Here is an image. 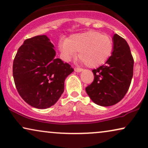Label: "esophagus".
<instances>
[{
    "mask_svg": "<svg viewBox=\"0 0 148 148\" xmlns=\"http://www.w3.org/2000/svg\"><path fill=\"white\" fill-rule=\"evenodd\" d=\"M74 70H75V72H82V71H83V69H81V68H78V67H75L74 69Z\"/></svg>",
    "mask_w": 148,
    "mask_h": 148,
    "instance_id": "34e87169",
    "label": "esophagus"
}]
</instances>
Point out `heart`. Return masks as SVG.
Wrapping results in <instances>:
<instances>
[{
	"label": "heart",
	"mask_w": 148,
	"mask_h": 148,
	"mask_svg": "<svg viewBox=\"0 0 148 148\" xmlns=\"http://www.w3.org/2000/svg\"><path fill=\"white\" fill-rule=\"evenodd\" d=\"M113 48L112 38L96 31L73 34L59 45L64 60L69 61L75 57L77 52H79L81 61L90 68L104 64L112 54Z\"/></svg>",
	"instance_id": "obj_1"
}]
</instances>
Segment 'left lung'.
<instances>
[{
	"label": "left lung",
	"mask_w": 148,
	"mask_h": 148,
	"mask_svg": "<svg viewBox=\"0 0 148 148\" xmlns=\"http://www.w3.org/2000/svg\"><path fill=\"white\" fill-rule=\"evenodd\" d=\"M114 48L105 64L92 70L93 82L86 91L93 102L102 106H110L124 98L133 75L134 60L130 48L124 38L115 34Z\"/></svg>",
	"instance_id": "left-lung-1"
}]
</instances>
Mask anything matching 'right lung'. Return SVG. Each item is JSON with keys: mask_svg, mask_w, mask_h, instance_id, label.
Instances as JSON below:
<instances>
[{"mask_svg": "<svg viewBox=\"0 0 148 148\" xmlns=\"http://www.w3.org/2000/svg\"><path fill=\"white\" fill-rule=\"evenodd\" d=\"M54 45L45 35L25 40L13 60V75L20 96L34 108L53 106L64 92V80L73 71L56 58Z\"/></svg>", "mask_w": 148, "mask_h": 148, "instance_id": "right-lung-1", "label": "right lung"}]
</instances>
